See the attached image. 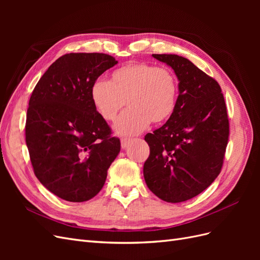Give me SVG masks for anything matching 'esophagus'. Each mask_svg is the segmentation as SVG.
Listing matches in <instances>:
<instances>
[{"label":"esophagus","instance_id":"obj_1","mask_svg":"<svg viewBox=\"0 0 260 260\" xmlns=\"http://www.w3.org/2000/svg\"><path fill=\"white\" fill-rule=\"evenodd\" d=\"M130 139H127V138H123V139H121V147L122 148H125L127 147L128 145H129V143H130Z\"/></svg>","mask_w":260,"mask_h":260}]
</instances>
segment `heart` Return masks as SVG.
I'll use <instances>...</instances> for the list:
<instances>
[{"mask_svg":"<svg viewBox=\"0 0 260 260\" xmlns=\"http://www.w3.org/2000/svg\"><path fill=\"white\" fill-rule=\"evenodd\" d=\"M179 93L178 78L171 69L146 62H131L112 73L109 81L92 84L91 101L100 116L114 121L124 107L129 108L116 122L118 135L132 136L148 123L159 124L174 114Z\"/></svg>","mask_w":260,"mask_h":260,"instance_id":"b5f03b06","label":"heart"}]
</instances>
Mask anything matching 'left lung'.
<instances>
[{
  "instance_id": "left-lung-1",
  "label": "left lung",
  "mask_w": 260,
  "mask_h": 260,
  "mask_svg": "<svg viewBox=\"0 0 260 260\" xmlns=\"http://www.w3.org/2000/svg\"><path fill=\"white\" fill-rule=\"evenodd\" d=\"M175 70L179 95L174 114L144 140L149 156L144 162L146 185L168 203L193 199L221 171L229 140V119L219 83L187 58L153 54Z\"/></svg>"
}]
</instances>
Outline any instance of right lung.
I'll use <instances>...</instances> for the list:
<instances>
[{
  "label": "right lung",
  "mask_w": 260,
  "mask_h": 260,
  "mask_svg": "<svg viewBox=\"0 0 260 260\" xmlns=\"http://www.w3.org/2000/svg\"><path fill=\"white\" fill-rule=\"evenodd\" d=\"M103 53H69L55 60L29 100L26 143L39 181L68 202H85L103 187L120 152L91 101L92 84L117 64Z\"/></svg>",
  "instance_id": "1"
}]
</instances>
